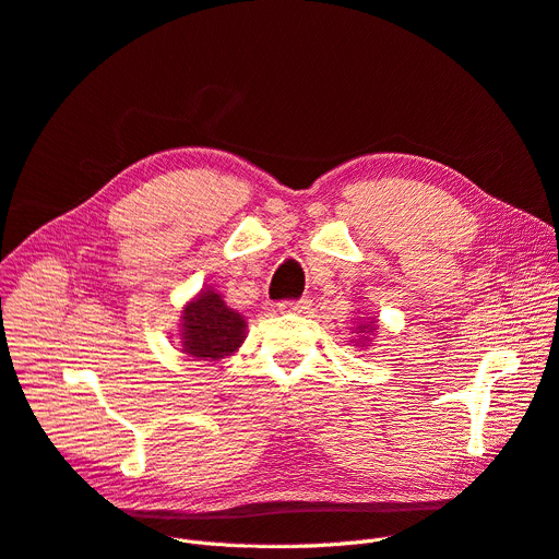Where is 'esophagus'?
<instances>
[{"instance_id":"obj_1","label":"esophagus","mask_w":559,"mask_h":559,"mask_svg":"<svg viewBox=\"0 0 559 559\" xmlns=\"http://www.w3.org/2000/svg\"><path fill=\"white\" fill-rule=\"evenodd\" d=\"M308 306H310V299L301 297V299H297V301H281V304H278V310H281V312H301V310H306Z\"/></svg>"}]
</instances>
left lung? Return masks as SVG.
Wrapping results in <instances>:
<instances>
[{
  "mask_svg": "<svg viewBox=\"0 0 559 559\" xmlns=\"http://www.w3.org/2000/svg\"><path fill=\"white\" fill-rule=\"evenodd\" d=\"M374 329H377V322H368V324H358L356 326V335H360V337H356V345H360V347H366V345H370V335L374 333Z\"/></svg>",
  "mask_w": 559,
  "mask_h": 559,
  "instance_id": "left-lung-1",
  "label": "left lung"
}]
</instances>
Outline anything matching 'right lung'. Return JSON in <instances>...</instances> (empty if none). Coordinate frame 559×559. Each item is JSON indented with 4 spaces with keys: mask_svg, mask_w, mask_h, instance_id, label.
I'll list each match as a JSON object with an SVG mask.
<instances>
[{
    "mask_svg": "<svg viewBox=\"0 0 559 559\" xmlns=\"http://www.w3.org/2000/svg\"><path fill=\"white\" fill-rule=\"evenodd\" d=\"M247 337V320L226 306L214 289H203L182 310L180 345L199 360H219L237 352Z\"/></svg>",
    "mask_w": 559,
    "mask_h": 559,
    "instance_id": "obj_1",
    "label": "right lung"
}]
</instances>
